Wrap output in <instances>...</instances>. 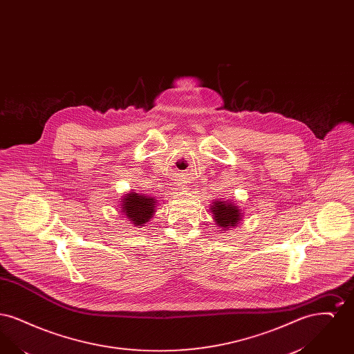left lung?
Wrapping results in <instances>:
<instances>
[{
  "label": "left lung",
  "instance_id": "obj_1",
  "mask_svg": "<svg viewBox=\"0 0 354 354\" xmlns=\"http://www.w3.org/2000/svg\"><path fill=\"white\" fill-rule=\"evenodd\" d=\"M212 219L223 231H228L237 227L243 218V211L232 201H214L209 205Z\"/></svg>",
  "mask_w": 354,
  "mask_h": 354
}]
</instances>
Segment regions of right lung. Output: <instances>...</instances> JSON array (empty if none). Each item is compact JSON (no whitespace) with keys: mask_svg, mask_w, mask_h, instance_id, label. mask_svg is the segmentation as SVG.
Returning <instances> with one entry per match:
<instances>
[{"mask_svg":"<svg viewBox=\"0 0 354 354\" xmlns=\"http://www.w3.org/2000/svg\"><path fill=\"white\" fill-rule=\"evenodd\" d=\"M119 202H122L120 212L126 216V219L131 221V224H134L135 227H143L147 221H150L156 212L158 205L156 198L145 194H138L134 191L124 194Z\"/></svg>","mask_w":354,"mask_h":354,"instance_id":"right-lung-1","label":"right lung"}]
</instances>
